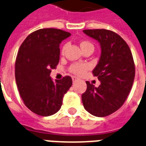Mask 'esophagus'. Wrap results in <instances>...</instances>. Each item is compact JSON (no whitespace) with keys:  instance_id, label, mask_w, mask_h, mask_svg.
Instances as JSON below:
<instances>
[{"instance_id":"34e87169","label":"esophagus","mask_w":146,"mask_h":146,"mask_svg":"<svg viewBox=\"0 0 146 146\" xmlns=\"http://www.w3.org/2000/svg\"><path fill=\"white\" fill-rule=\"evenodd\" d=\"M72 80H73V82H76V81L79 80V78L76 77V76H73V77H72Z\"/></svg>"}]
</instances>
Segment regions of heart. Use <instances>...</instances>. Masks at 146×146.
<instances>
[{"instance_id":"obj_1","label":"heart","mask_w":146,"mask_h":146,"mask_svg":"<svg viewBox=\"0 0 146 146\" xmlns=\"http://www.w3.org/2000/svg\"><path fill=\"white\" fill-rule=\"evenodd\" d=\"M80 45L81 49L85 48V47H87V46H93L92 45V43L88 42V41H82ZM64 49H65V47H63L62 53H63ZM89 68H90L89 65L86 64V63H75V64H73L70 67V71L71 73H73V74H75V75L82 76L83 74H85V73L89 70Z\"/></svg>"}]
</instances>
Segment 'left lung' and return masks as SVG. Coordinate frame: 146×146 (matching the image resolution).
Masks as SVG:
<instances>
[{"mask_svg":"<svg viewBox=\"0 0 146 146\" xmlns=\"http://www.w3.org/2000/svg\"><path fill=\"white\" fill-rule=\"evenodd\" d=\"M83 33L99 42L101 54L93 70L100 85L95 87L86 81L82 101L87 112L103 117L125 103L135 78V64L128 44L117 33L105 29L84 30Z\"/></svg>","mask_w":146,"mask_h":146,"instance_id":"obj_1","label":"left lung"}]
</instances>
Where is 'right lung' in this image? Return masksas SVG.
<instances>
[{
	"label": "right lung",
	"mask_w": 146,
	"mask_h": 146,
	"mask_svg": "<svg viewBox=\"0 0 146 146\" xmlns=\"http://www.w3.org/2000/svg\"><path fill=\"white\" fill-rule=\"evenodd\" d=\"M70 35L59 29H40L27 36L20 46L15 62L17 86L25 106L37 115L57 113L72 86L70 76L55 81L50 76L60 60V44Z\"/></svg>",
	"instance_id": "right-lung-1"
}]
</instances>
